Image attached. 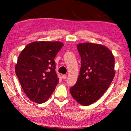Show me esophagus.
Listing matches in <instances>:
<instances>
[{
	"mask_svg": "<svg viewBox=\"0 0 131 131\" xmlns=\"http://www.w3.org/2000/svg\"><path fill=\"white\" fill-rule=\"evenodd\" d=\"M62 78L63 79H66L67 78V76L66 75H62Z\"/></svg>",
	"mask_w": 131,
	"mask_h": 131,
	"instance_id": "1",
	"label": "esophagus"
}]
</instances>
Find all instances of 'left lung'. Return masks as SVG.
Segmentation results:
<instances>
[{
  "label": "left lung",
  "instance_id": "obj_1",
  "mask_svg": "<svg viewBox=\"0 0 131 131\" xmlns=\"http://www.w3.org/2000/svg\"><path fill=\"white\" fill-rule=\"evenodd\" d=\"M81 65L77 83L70 88L71 95L81 105L97 101L106 92L115 75L114 57L105 46L86 43L77 45Z\"/></svg>",
  "mask_w": 131,
  "mask_h": 131
}]
</instances>
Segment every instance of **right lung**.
Here are the masks:
<instances>
[{
    "label": "right lung",
    "mask_w": 131,
    "mask_h": 131,
    "mask_svg": "<svg viewBox=\"0 0 131 131\" xmlns=\"http://www.w3.org/2000/svg\"><path fill=\"white\" fill-rule=\"evenodd\" d=\"M63 46L60 41H36L21 51L15 71L24 92L31 101L45 103L55 89L59 79L54 59Z\"/></svg>",
    "instance_id": "1"
}]
</instances>
